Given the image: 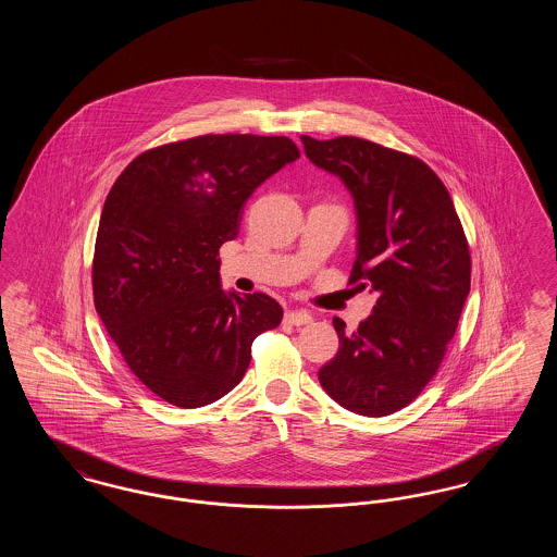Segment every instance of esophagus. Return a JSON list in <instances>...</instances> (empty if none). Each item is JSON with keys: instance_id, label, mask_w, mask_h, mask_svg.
<instances>
[{"instance_id": "34e87169", "label": "esophagus", "mask_w": 557, "mask_h": 557, "mask_svg": "<svg viewBox=\"0 0 557 557\" xmlns=\"http://www.w3.org/2000/svg\"><path fill=\"white\" fill-rule=\"evenodd\" d=\"M286 321L292 325H307V323L313 321V315L309 311H288Z\"/></svg>"}]
</instances>
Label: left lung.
Segmentation results:
<instances>
[{"label":"left lung","instance_id":"obj_1","mask_svg":"<svg viewBox=\"0 0 557 557\" xmlns=\"http://www.w3.org/2000/svg\"><path fill=\"white\" fill-rule=\"evenodd\" d=\"M300 141L307 159L350 191V284L377 294L355 332L334 318L341 348L319 382L352 413L391 416L424 391L457 330L472 269L463 227L447 187L422 160L359 137Z\"/></svg>","mask_w":557,"mask_h":557}]
</instances>
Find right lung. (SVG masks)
I'll return each mask as SVG.
<instances>
[{"label": "right lung", "instance_id": "add662e5", "mask_svg": "<svg viewBox=\"0 0 557 557\" xmlns=\"http://www.w3.org/2000/svg\"><path fill=\"white\" fill-rule=\"evenodd\" d=\"M300 159L288 137L200 135L152 148L108 194L94 255V302L133 375L184 409L238 386L252 341L280 325L267 294L221 288V244L246 200Z\"/></svg>", "mask_w": 557, "mask_h": 557}]
</instances>
